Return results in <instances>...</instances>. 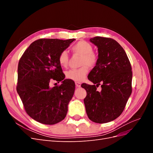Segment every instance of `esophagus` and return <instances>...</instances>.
Returning a JSON list of instances; mask_svg holds the SVG:
<instances>
[{
    "label": "esophagus",
    "mask_w": 153,
    "mask_h": 153,
    "mask_svg": "<svg viewBox=\"0 0 153 153\" xmlns=\"http://www.w3.org/2000/svg\"><path fill=\"white\" fill-rule=\"evenodd\" d=\"M75 85H76V87H80L81 86V84H80V82H75Z\"/></svg>",
    "instance_id": "34e87169"
}]
</instances>
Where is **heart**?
Returning <instances> with one entry per match:
<instances>
[{
    "instance_id": "obj_1",
    "label": "heart",
    "mask_w": 153,
    "mask_h": 153,
    "mask_svg": "<svg viewBox=\"0 0 153 153\" xmlns=\"http://www.w3.org/2000/svg\"><path fill=\"white\" fill-rule=\"evenodd\" d=\"M75 53L82 55L80 66L78 69H69L66 73V76L69 80L75 82H82L84 80L89 71L88 66L94 67L98 62V56L93 52L92 46L85 41H80L74 45L71 48ZM58 61L60 65L63 68H66L69 61L68 53L66 51H62L60 53Z\"/></svg>"
}]
</instances>
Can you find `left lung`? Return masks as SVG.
Returning <instances> with one entry per match:
<instances>
[{
	"instance_id": "8db88e82",
	"label": "left lung",
	"mask_w": 153,
	"mask_h": 153,
	"mask_svg": "<svg viewBox=\"0 0 153 153\" xmlns=\"http://www.w3.org/2000/svg\"><path fill=\"white\" fill-rule=\"evenodd\" d=\"M97 46L98 59L88 75L94 85H81L87 92L84 100L90 120L96 123L110 122L122 114L132 92V71L124 50L116 41L96 36L90 39ZM101 85L102 91H97Z\"/></svg>"
}]
</instances>
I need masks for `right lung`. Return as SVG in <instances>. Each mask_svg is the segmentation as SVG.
Masks as SVG:
<instances>
[{
  "mask_svg": "<svg viewBox=\"0 0 153 153\" xmlns=\"http://www.w3.org/2000/svg\"><path fill=\"white\" fill-rule=\"evenodd\" d=\"M74 40H36L25 51L18 62L17 92L27 114L40 123L55 124L66 116L75 84L71 80L64 79L58 57ZM52 80L62 83L50 88Z\"/></svg>",
  "mask_w": 153,
  "mask_h": 153,
  "instance_id": "obj_1",
  "label": "right lung"
}]
</instances>
